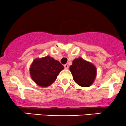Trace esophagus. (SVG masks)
Segmentation results:
<instances>
[{
  "mask_svg": "<svg viewBox=\"0 0 126 126\" xmlns=\"http://www.w3.org/2000/svg\"><path fill=\"white\" fill-rule=\"evenodd\" d=\"M64 68H65V69H68V68H69V66L67 65V64H64Z\"/></svg>",
  "mask_w": 126,
  "mask_h": 126,
  "instance_id": "1",
  "label": "esophagus"
}]
</instances>
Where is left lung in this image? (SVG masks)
<instances>
[{
    "mask_svg": "<svg viewBox=\"0 0 126 126\" xmlns=\"http://www.w3.org/2000/svg\"><path fill=\"white\" fill-rule=\"evenodd\" d=\"M69 70L74 81L81 87H89L96 79L97 71L95 66L81 57L74 60Z\"/></svg>",
    "mask_w": 126,
    "mask_h": 126,
    "instance_id": "left-lung-1",
    "label": "left lung"
}]
</instances>
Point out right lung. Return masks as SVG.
Returning a JSON list of instances; mask_svg holds the SVG:
<instances>
[{
  "mask_svg": "<svg viewBox=\"0 0 126 126\" xmlns=\"http://www.w3.org/2000/svg\"><path fill=\"white\" fill-rule=\"evenodd\" d=\"M64 67L49 55L36 58L32 62L30 74L32 80L39 86L46 87L55 82Z\"/></svg>",
  "mask_w": 126,
  "mask_h": 126,
  "instance_id": "add662e5",
  "label": "right lung"
}]
</instances>
